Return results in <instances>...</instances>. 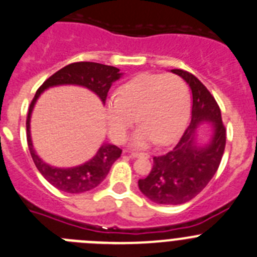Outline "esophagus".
Masks as SVG:
<instances>
[{
	"label": "esophagus",
	"instance_id": "1",
	"mask_svg": "<svg viewBox=\"0 0 257 257\" xmlns=\"http://www.w3.org/2000/svg\"><path fill=\"white\" fill-rule=\"evenodd\" d=\"M131 156L133 157H149V155L146 154V152H138V151H132Z\"/></svg>",
	"mask_w": 257,
	"mask_h": 257
}]
</instances>
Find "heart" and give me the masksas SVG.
I'll use <instances>...</instances> for the list:
<instances>
[{"mask_svg":"<svg viewBox=\"0 0 257 257\" xmlns=\"http://www.w3.org/2000/svg\"><path fill=\"white\" fill-rule=\"evenodd\" d=\"M189 89L174 74L145 73L124 83L116 97L105 103V117L110 137L123 143L137 116L141 128L133 143L145 147L154 142H172L183 131L189 114Z\"/></svg>","mask_w":257,"mask_h":257,"instance_id":"1","label":"heart"}]
</instances>
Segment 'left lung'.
Wrapping results in <instances>:
<instances>
[{
  "instance_id": "8db88e82",
  "label": "left lung",
  "mask_w": 257,
  "mask_h": 257,
  "mask_svg": "<svg viewBox=\"0 0 257 257\" xmlns=\"http://www.w3.org/2000/svg\"><path fill=\"white\" fill-rule=\"evenodd\" d=\"M172 71L183 78L192 89L191 124L170 151L154 157L150 174L138 180L143 195L160 205H180L196 197L218 170L226 140L220 107L209 89L188 71ZM202 121H211L214 132L207 145L197 146L194 132Z\"/></svg>"
}]
</instances>
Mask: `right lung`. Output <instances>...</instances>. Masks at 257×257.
<instances>
[{"label":"right lung","instance_id":"add662e5","mask_svg":"<svg viewBox=\"0 0 257 257\" xmlns=\"http://www.w3.org/2000/svg\"><path fill=\"white\" fill-rule=\"evenodd\" d=\"M120 75L121 74L119 73V69L114 68V66L89 61L73 62V64H69L60 69L54 75H51L36 92V96L32 100L27 116L28 147H29L32 159H33L39 173L45 177L48 183L56 187L60 191L68 192V193H83V192L93 189L105 179L112 164L121 155V150L114 145H103L97 151L96 156L83 165L69 169H60L47 165L37 156L36 151L33 150L31 129H29L32 110H33L37 98L45 89L54 87V85L77 84L91 89L105 103L107 92L111 87L112 82L119 79Z\"/></svg>","mask_w":257,"mask_h":257}]
</instances>
